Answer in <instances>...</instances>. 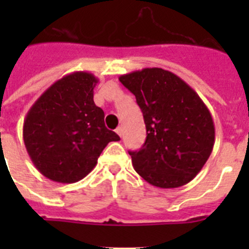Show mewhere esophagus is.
I'll list each match as a JSON object with an SVG mask.
<instances>
[{"mask_svg":"<svg viewBox=\"0 0 249 249\" xmlns=\"http://www.w3.org/2000/svg\"><path fill=\"white\" fill-rule=\"evenodd\" d=\"M116 133H117V135L120 136V137H122V133H123L122 127H117V128H116Z\"/></svg>","mask_w":249,"mask_h":249,"instance_id":"obj_1","label":"esophagus"}]
</instances>
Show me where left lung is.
Instances as JSON below:
<instances>
[{"label":"left lung","mask_w":249,"mask_h":249,"mask_svg":"<svg viewBox=\"0 0 249 249\" xmlns=\"http://www.w3.org/2000/svg\"><path fill=\"white\" fill-rule=\"evenodd\" d=\"M146 123V142L129 152L136 172L149 184L177 188L201 172L214 144V123L197 92L158 67L122 74Z\"/></svg>","instance_id":"obj_1"}]
</instances>
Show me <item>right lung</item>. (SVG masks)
<instances>
[{
    "label": "right lung",
    "instance_id": "right-lung-1",
    "mask_svg": "<svg viewBox=\"0 0 249 249\" xmlns=\"http://www.w3.org/2000/svg\"><path fill=\"white\" fill-rule=\"evenodd\" d=\"M98 78L73 72L51 85L23 121V142L32 163L45 177L74 183L91 172L105 147L120 141L106 128L105 113L94 105Z\"/></svg>",
    "mask_w": 249,
    "mask_h": 249
}]
</instances>
